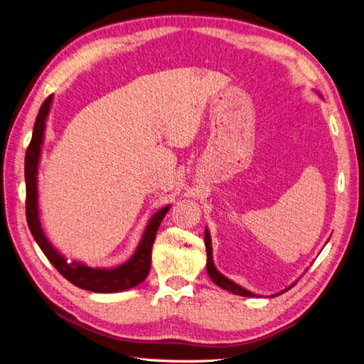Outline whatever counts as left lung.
Segmentation results:
<instances>
[{"mask_svg":"<svg viewBox=\"0 0 364 364\" xmlns=\"http://www.w3.org/2000/svg\"><path fill=\"white\" fill-rule=\"evenodd\" d=\"M317 95L321 97V95H320L318 92H317ZM205 248H206V271H208L210 279H211L215 284H218L219 288L227 289V291L235 294V296H242V297H260V296H257V294H254V292H251V291H248V289H245L243 287H240V284L232 282L231 279L225 277L222 272L218 271V268H215V264H214V260H213V245H211V234H210L208 228H205ZM294 284H296V282H294L292 284H289L288 288H284L283 291H280V292H277V294H272L271 297H276V296H280V294H283V292H287L288 289H291V288L294 287Z\"/></svg>","mask_w":364,"mask_h":364,"instance_id":"left-lung-1","label":"left lung"}]
</instances>
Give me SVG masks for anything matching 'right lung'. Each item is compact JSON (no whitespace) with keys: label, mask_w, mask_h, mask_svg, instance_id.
Segmentation results:
<instances>
[{"label":"right lung","mask_w":364,"mask_h":364,"mask_svg":"<svg viewBox=\"0 0 364 364\" xmlns=\"http://www.w3.org/2000/svg\"><path fill=\"white\" fill-rule=\"evenodd\" d=\"M52 102L53 95L48 96L41 105V109H39L33 127L32 141L26 153V215L28 230H31L38 247L41 248L48 262L60 271L63 277L73 283L75 287L100 294H113L134 288L137 284H141L146 279V276H149L151 268V248L156 239V232H158L159 225L164 220L165 214L168 213L171 205L162 206L161 210H158L151 215L139 240V245H137L136 251L127 262L112 268H92L80 260L68 262L65 259V255L58 251L52 245V242L47 239V235L43 230L41 218H39L38 168L43 153L46 122L52 109Z\"/></svg>","instance_id":"right-lung-1"}]
</instances>
